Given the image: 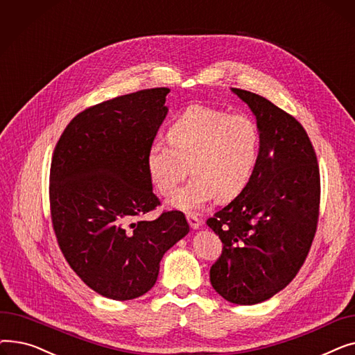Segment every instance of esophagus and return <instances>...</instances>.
Segmentation results:
<instances>
[{
    "label": "esophagus",
    "mask_w": 355,
    "mask_h": 355,
    "mask_svg": "<svg viewBox=\"0 0 355 355\" xmlns=\"http://www.w3.org/2000/svg\"><path fill=\"white\" fill-rule=\"evenodd\" d=\"M187 220H189V223H190V227H191L193 230L200 229V226H201V220H200L197 216H194V214H187Z\"/></svg>",
    "instance_id": "1"
}]
</instances>
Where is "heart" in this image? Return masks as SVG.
Returning <instances> with one entry per match:
<instances>
[{
    "instance_id": "1",
    "label": "heart",
    "mask_w": 355,
    "mask_h": 355,
    "mask_svg": "<svg viewBox=\"0 0 355 355\" xmlns=\"http://www.w3.org/2000/svg\"><path fill=\"white\" fill-rule=\"evenodd\" d=\"M259 129L246 115L193 105L171 123L168 142L155 139L148 148L146 168L157 190L170 196L190 173L168 206L197 211L216 197L227 201L248 185L259 154Z\"/></svg>"
}]
</instances>
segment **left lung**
Segmentation results:
<instances>
[{
  "label": "left lung",
  "mask_w": 355,
  "mask_h": 355,
  "mask_svg": "<svg viewBox=\"0 0 355 355\" xmlns=\"http://www.w3.org/2000/svg\"><path fill=\"white\" fill-rule=\"evenodd\" d=\"M232 92L253 112L260 142L243 191L207 220L223 241L210 282L226 301L254 305L282 291L305 262L318 221L320 170L300 122L253 92Z\"/></svg>",
  "instance_id": "obj_1"
}]
</instances>
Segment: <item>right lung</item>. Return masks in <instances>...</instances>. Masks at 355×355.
Listing matches in <instances>:
<instances>
[{
  "label": "right lung",
  "instance_id": "add662e5",
  "mask_svg": "<svg viewBox=\"0 0 355 355\" xmlns=\"http://www.w3.org/2000/svg\"><path fill=\"white\" fill-rule=\"evenodd\" d=\"M170 89H145L92 106L66 126L50 168L51 220L70 268L99 295L128 301L151 289L166 250L190 232L181 211L154 210L146 153Z\"/></svg>",
  "mask_w": 355,
  "mask_h": 355
}]
</instances>
